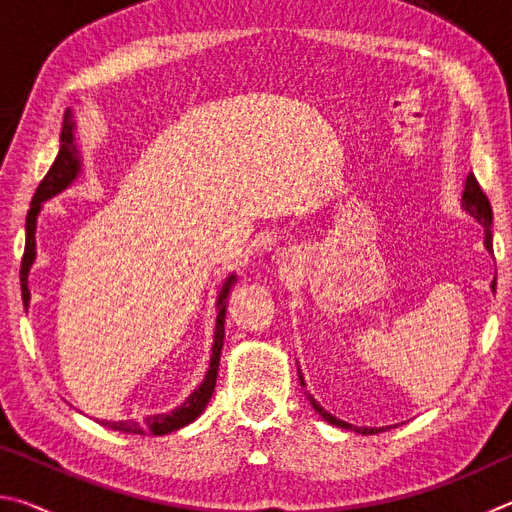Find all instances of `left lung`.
I'll use <instances>...</instances> for the list:
<instances>
[{
	"label": "left lung",
	"mask_w": 512,
	"mask_h": 512,
	"mask_svg": "<svg viewBox=\"0 0 512 512\" xmlns=\"http://www.w3.org/2000/svg\"><path fill=\"white\" fill-rule=\"evenodd\" d=\"M463 210L470 214V216H474L476 221H479L483 228H485V248L490 250L492 253V230H490V225H492V207H490V201H488V196L483 194V189H481V185L476 183V178H474V173H470V176H467V180H465V189H463ZM492 291L497 289V277L495 280H492ZM300 372V370H298ZM300 386H305V379H302V375H300ZM307 400H309V404L314 406V411L320 415V418H323L325 422H329V424H334V427H341V429H350V431H357V433H363V436H372V433H381L384 431V427H354V424H348V422H343V420H339V418H334L332 413H327L323 406H320L316 400H314V395L311 393H307ZM388 429V427H386Z\"/></svg>",
	"instance_id": "obj_1"
}]
</instances>
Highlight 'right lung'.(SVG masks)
<instances>
[{
  "label": "right lung",
  "instance_id": "right-lung-1",
  "mask_svg": "<svg viewBox=\"0 0 512 512\" xmlns=\"http://www.w3.org/2000/svg\"><path fill=\"white\" fill-rule=\"evenodd\" d=\"M81 171V153L76 149L74 142V119L72 115H65L63 119V131H60V151L56 155L54 164L47 171V176L40 180V185L33 194L31 201V210L27 214V244H24V255H22V266H20V289H22V302L24 309H29V300H31V291H29V271L33 262H36V223H38V214L40 207L49 198H54L56 194L63 192L69 185L74 183L76 176ZM237 277L230 275L225 280L223 289L219 293V300H216V329H214V345H212V359H210V368H207V375L201 381V386L187 397V400L176 406V409L169 413H158L146 418L144 422H135V420H121V422H112V420H101L103 427H108L112 431H121V433H151V436H164V433H171L176 429L187 427L189 422H194L198 415L205 411L207 402L214 393L216 386V375H219V361H221V348H223V339H225V298L235 284Z\"/></svg>",
  "mask_w": 512,
  "mask_h": 512
}]
</instances>
